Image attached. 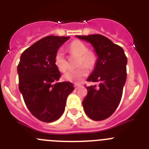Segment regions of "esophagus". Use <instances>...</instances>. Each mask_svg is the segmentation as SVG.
Masks as SVG:
<instances>
[{"instance_id": "1", "label": "esophagus", "mask_w": 149, "mask_h": 149, "mask_svg": "<svg viewBox=\"0 0 149 149\" xmlns=\"http://www.w3.org/2000/svg\"><path fill=\"white\" fill-rule=\"evenodd\" d=\"M74 86L75 89H77L81 86H80V85H78V84H74Z\"/></svg>"}]
</instances>
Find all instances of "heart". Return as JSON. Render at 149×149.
Returning a JSON list of instances; mask_svg holds the SVG:
<instances>
[{"mask_svg":"<svg viewBox=\"0 0 149 149\" xmlns=\"http://www.w3.org/2000/svg\"><path fill=\"white\" fill-rule=\"evenodd\" d=\"M69 51L71 53L80 56L78 65H85L87 68H92L95 63V56L93 53L88 51V48L86 45L79 40L73 41L70 44ZM54 64L60 72H65L67 69V62L65 58L64 52L62 49L56 51L54 56ZM88 74V70L85 66L75 69L69 70L65 72L63 75V79L67 81L73 83H79Z\"/></svg>","mask_w":149,"mask_h":149,"instance_id":"1","label":"heart"}]
</instances>
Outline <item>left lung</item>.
Masks as SVG:
<instances>
[{
	"label": "left lung",
	"instance_id": "8db88e82",
	"mask_svg": "<svg viewBox=\"0 0 149 149\" xmlns=\"http://www.w3.org/2000/svg\"><path fill=\"white\" fill-rule=\"evenodd\" d=\"M76 37L90 43L98 56L87 81L98 82L99 86H86L88 93L82 103L84 111L93 120H104L113 113L120 103L127 79V57L122 47L104 36Z\"/></svg>",
	"mask_w": 149,
	"mask_h": 149
}]
</instances>
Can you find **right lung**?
<instances>
[{
	"label": "right lung",
	"mask_w": 149,
	"mask_h": 149,
	"mask_svg": "<svg viewBox=\"0 0 149 149\" xmlns=\"http://www.w3.org/2000/svg\"><path fill=\"white\" fill-rule=\"evenodd\" d=\"M69 38L46 36L21 55L17 68L19 91L30 113L42 122L60 119L74 90L71 82H58L61 74L54 64L55 54Z\"/></svg>",
	"instance_id": "right-lung-1"
}]
</instances>
